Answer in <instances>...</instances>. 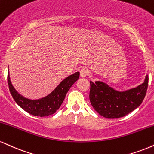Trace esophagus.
Instances as JSON below:
<instances>
[{
  "instance_id": "esophagus-1",
  "label": "esophagus",
  "mask_w": 154,
  "mask_h": 154,
  "mask_svg": "<svg viewBox=\"0 0 154 154\" xmlns=\"http://www.w3.org/2000/svg\"><path fill=\"white\" fill-rule=\"evenodd\" d=\"M89 74V71L88 69L86 67H83L81 69L80 71V75H81V77L82 78H85L86 76H88Z\"/></svg>"
}]
</instances>
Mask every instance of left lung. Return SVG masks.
I'll return each instance as SVG.
<instances>
[{"mask_svg":"<svg viewBox=\"0 0 154 154\" xmlns=\"http://www.w3.org/2000/svg\"><path fill=\"white\" fill-rule=\"evenodd\" d=\"M149 77L141 85L124 91H119L102 81H90L89 98L97 113L108 119L124 116L141 105L148 88Z\"/></svg>","mask_w":154,"mask_h":154,"instance_id":"left-lung-1","label":"left lung"}]
</instances>
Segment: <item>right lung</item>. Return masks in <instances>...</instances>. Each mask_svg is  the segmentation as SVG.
I'll return each mask as SVG.
<instances>
[{
    "label": "right lung",
    "mask_w": 154,
    "mask_h": 154,
    "mask_svg": "<svg viewBox=\"0 0 154 154\" xmlns=\"http://www.w3.org/2000/svg\"><path fill=\"white\" fill-rule=\"evenodd\" d=\"M79 75L80 73L77 71L66 77L50 94L43 98L35 100L28 99L18 94L11 83L9 71L8 73V83L13 99L21 109L35 116L43 117L56 113L57 110L61 106L68 90L79 79Z\"/></svg>",
    "instance_id": "right-lung-1"
}]
</instances>
